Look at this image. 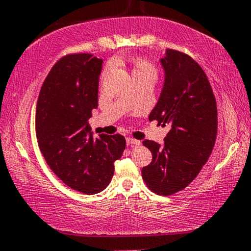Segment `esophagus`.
<instances>
[{
    "label": "esophagus",
    "mask_w": 251,
    "mask_h": 251,
    "mask_svg": "<svg viewBox=\"0 0 251 251\" xmlns=\"http://www.w3.org/2000/svg\"><path fill=\"white\" fill-rule=\"evenodd\" d=\"M126 143H127V146H140L141 141L133 139L132 136H128V137H127V139H126Z\"/></svg>",
    "instance_id": "1"
}]
</instances>
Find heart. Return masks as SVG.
I'll list each match as a JSON object with an SVG mask.
<instances>
[{"label": "heart", "instance_id": "heart-1", "mask_svg": "<svg viewBox=\"0 0 251 251\" xmlns=\"http://www.w3.org/2000/svg\"><path fill=\"white\" fill-rule=\"evenodd\" d=\"M134 77H146L150 76L156 79L157 77V68L152 62L148 61L146 59H135L134 60L133 68Z\"/></svg>", "mask_w": 251, "mask_h": 251}]
</instances>
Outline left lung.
<instances>
[{
  "mask_svg": "<svg viewBox=\"0 0 251 251\" xmlns=\"http://www.w3.org/2000/svg\"><path fill=\"white\" fill-rule=\"evenodd\" d=\"M161 63L164 89L149 121L171 129L162 146L143 141L152 161L142 168V178L153 193L171 196L185 189L209 159L217 136V104L206 74L189 54L168 49Z\"/></svg>",
  "mask_w": 251,
  "mask_h": 251,
  "instance_id": "left-lung-1",
  "label": "left lung"
}]
</instances>
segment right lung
I'll return each mask as SVG.
<instances>
[{"label":"right lung","mask_w":251,"mask_h":251,"mask_svg":"<svg viewBox=\"0 0 251 251\" xmlns=\"http://www.w3.org/2000/svg\"><path fill=\"white\" fill-rule=\"evenodd\" d=\"M102 59L70 53L55 62L36 105L38 147L51 171L69 188L94 195L107 188L126 147L121 134L93 137L87 121L98 107Z\"/></svg>","instance_id":"add662e5"}]
</instances>
